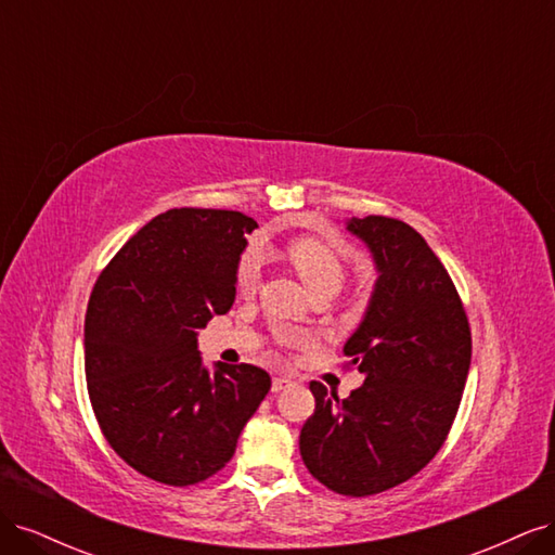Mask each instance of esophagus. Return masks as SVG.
Instances as JSON below:
<instances>
[{"label":"esophagus","instance_id":"34e87169","mask_svg":"<svg viewBox=\"0 0 555 555\" xmlns=\"http://www.w3.org/2000/svg\"><path fill=\"white\" fill-rule=\"evenodd\" d=\"M292 384V377H284V375H278V377H273V393H278V391H282L284 386H289Z\"/></svg>","mask_w":555,"mask_h":555}]
</instances>
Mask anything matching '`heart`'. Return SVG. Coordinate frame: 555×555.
Wrapping results in <instances>:
<instances>
[{"label": "heart", "instance_id": "b5f03b06", "mask_svg": "<svg viewBox=\"0 0 555 555\" xmlns=\"http://www.w3.org/2000/svg\"><path fill=\"white\" fill-rule=\"evenodd\" d=\"M287 259L296 268L300 280H304L314 294L324 289L338 292L347 275V263L338 251L324 241L312 236H300L289 241ZM261 263L263 259L259 249H247L241 257L236 271V287L241 294L257 292L261 282Z\"/></svg>", "mask_w": 555, "mask_h": 555}]
</instances>
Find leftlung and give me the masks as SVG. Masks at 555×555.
Instances as JSON below:
<instances>
[{
    "mask_svg": "<svg viewBox=\"0 0 555 555\" xmlns=\"http://www.w3.org/2000/svg\"><path fill=\"white\" fill-rule=\"evenodd\" d=\"M377 282L363 322L345 343L363 384L345 400L312 382L314 414L300 456L326 489L365 498L412 479L444 444L473 357L463 300L442 261L410 224L351 217Z\"/></svg>",
    "mask_w": 555,
    "mask_h": 555,
    "instance_id": "obj_1",
    "label": "left lung"
}]
</instances>
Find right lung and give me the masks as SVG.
Listing matches in <instances>:
<instances>
[{
	"instance_id": "add662e5",
	"label": "right lung",
	"mask_w": 555,
	"mask_h": 555,
	"mask_svg": "<svg viewBox=\"0 0 555 555\" xmlns=\"http://www.w3.org/2000/svg\"><path fill=\"white\" fill-rule=\"evenodd\" d=\"M236 210L173 208L111 259L86 314V379L104 438L127 465L169 486L206 481L271 391L257 365L201 363L198 328L231 310L245 233Z\"/></svg>"
}]
</instances>
